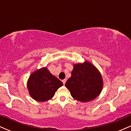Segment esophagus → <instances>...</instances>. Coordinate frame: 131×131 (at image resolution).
<instances>
[{
    "label": "esophagus",
    "instance_id": "34e87169",
    "mask_svg": "<svg viewBox=\"0 0 131 131\" xmlns=\"http://www.w3.org/2000/svg\"><path fill=\"white\" fill-rule=\"evenodd\" d=\"M62 82H63V84L64 85L65 84L66 82H67V79H63V80H62Z\"/></svg>",
    "mask_w": 131,
    "mask_h": 131
}]
</instances>
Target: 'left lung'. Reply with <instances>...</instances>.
Returning <instances> with one entry per match:
<instances>
[{"label":"left lung","instance_id":"left-lung-1","mask_svg":"<svg viewBox=\"0 0 131 131\" xmlns=\"http://www.w3.org/2000/svg\"><path fill=\"white\" fill-rule=\"evenodd\" d=\"M65 86L75 100L86 102L92 100L101 92L103 87L102 76L95 67L88 61L74 65L71 77Z\"/></svg>","mask_w":131,"mask_h":131}]
</instances>
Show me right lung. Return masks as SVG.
Listing matches in <instances>:
<instances>
[{
	"instance_id": "add662e5",
	"label": "right lung",
	"mask_w": 131,
	"mask_h": 131,
	"mask_svg": "<svg viewBox=\"0 0 131 131\" xmlns=\"http://www.w3.org/2000/svg\"><path fill=\"white\" fill-rule=\"evenodd\" d=\"M62 85V82L51 74L46 68L34 72L28 82L30 95L34 100L39 102L50 100L57 89Z\"/></svg>"
}]
</instances>
